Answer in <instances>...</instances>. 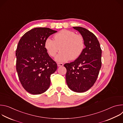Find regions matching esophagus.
<instances>
[{
    "mask_svg": "<svg viewBox=\"0 0 123 123\" xmlns=\"http://www.w3.org/2000/svg\"><path fill=\"white\" fill-rule=\"evenodd\" d=\"M63 65H64V64H62V63H57V66H58V67H62V66H63Z\"/></svg>",
    "mask_w": 123,
    "mask_h": 123,
    "instance_id": "34e87169",
    "label": "esophagus"
}]
</instances>
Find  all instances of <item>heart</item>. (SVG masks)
<instances>
[{"instance_id": "obj_1", "label": "heart", "mask_w": 123, "mask_h": 123, "mask_svg": "<svg viewBox=\"0 0 123 123\" xmlns=\"http://www.w3.org/2000/svg\"><path fill=\"white\" fill-rule=\"evenodd\" d=\"M84 46L82 36L67 30H63L55 34L54 40L48 38L45 42V49L51 56H55L60 48L61 51L55 57L57 62L77 58L83 51Z\"/></svg>"}]
</instances>
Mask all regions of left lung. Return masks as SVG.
<instances>
[{
    "instance_id": "1",
    "label": "left lung",
    "mask_w": 123,
    "mask_h": 123,
    "mask_svg": "<svg viewBox=\"0 0 123 123\" xmlns=\"http://www.w3.org/2000/svg\"><path fill=\"white\" fill-rule=\"evenodd\" d=\"M84 40L86 48L74 61L66 63V82L69 88L76 92H84L94 85L101 67L102 50L95 35L87 29L74 27Z\"/></svg>"
}]
</instances>
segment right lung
<instances>
[{
  "label": "right lung",
  "mask_w": 123,
  "mask_h": 123,
  "mask_svg": "<svg viewBox=\"0 0 123 123\" xmlns=\"http://www.w3.org/2000/svg\"><path fill=\"white\" fill-rule=\"evenodd\" d=\"M56 32L48 28H36L26 32L18 42L16 71L24 89L30 93L40 94L49 87L50 76L57 67L48 55L45 42Z\"/></svg>",
  "instance_id": "right-lung-1"
}]
</instances>
